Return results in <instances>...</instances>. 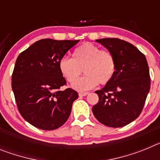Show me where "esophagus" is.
Segmentation results:
<instances>
[{"label": "esophagus", "instance_id": "34e87169", "mask_svg": "<svg viewBox=\"0 0 160 160\" xmlns=\"http://www.w3.org/2000/svg\"><path fill=\"white\" fill-rule=\"evenodd\" d=\"M88 94H89L88 92H80L78 94V95L79 96H86V95H87Z\"/></svg>", "mask_w": 160, "mask_h": 160}]
</instances>
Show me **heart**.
Wrapping results in <instances>:
<instances>
[{
    "label": "heart",
    "instance_id": "1",
    "mask_svg": "<svg viewBox=\"0 0 160 160\" xmlns=\"http://www.w3.org/2000/svg\"><path fill=\"white\" fill-rule=\"evenodd\" d=\"M72 56V58L64 57L61 59L59 70L71 84L77 81L83 70L86 76L76 81L73 86L76 90H89L98 83L106 85L114 77L116 60L111 51L87 42L76 48Z\"/></svg>",
    "mask_w": 160,
    "mask_h": 160
}]
</instances>
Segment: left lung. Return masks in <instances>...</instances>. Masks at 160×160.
Segmentation results:
<instances>
[{
	"label": "left lung",
	"instance_id": "8db88e82",
	"mask_svg": "<svg viewBox=\"0 0 160 160\" xmlns=\"http://www.w3.org/2000/svg\"><path fill=\"white\" fill-rule=\"evenodd\" d=\"M116 60L114 77L95 91L98 102L92 111L98 122L110 128H121L136 119L143 109L151 87L145 55L135 46L118 38L98 39Z\"/></svg>",
	"mask_w": 160,
	"mask_h": 160
}]
</instances>
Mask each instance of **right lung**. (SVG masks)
Here are the masks:
<instances>
[{
	"label": "right lung",
	"mask_w": 160,
	"mask_h": 160,
	"mask_svg": "<svg viewBox=\"0 0 160 160\" xmlns=\"http://www.w3.org/2000/svg\"><path fill=\"white\" fill-rule=\"evenodd\" d=\"M78 42L42 39L17 58L12 89L20 114L31 125L52 131L67 121L78 94L71 88L60 90L66 81L59 62Z\"/></svg>",
	"instance_id": "add662e5"
}]
</instances>
